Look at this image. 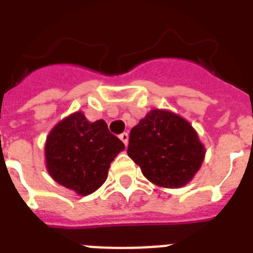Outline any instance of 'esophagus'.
I'll return each instance as SVG.
<instances>
[{"mask_svg":"<svg viewBox=\"0 0 253 253\" xmlns=\"http://www.w3.org/2000/svg\"><path fill=\"white\" fill-rule=\"evenodd\" d=\"M119 138H121V140L125 143V146H127V143H128V134H127V132H123V134L119 135Z\"/></svg>","mask_w":253,"mask_h":253,"instance_id":"esophagus-1","label":"esophagus"}]
</instances>
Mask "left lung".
<instances>
[{"instance_id": "obj_1", "label": "left lung", "mask_w": 253, "mask_h": 253, "mask_svg": "<svg viewBox=\"0 0 253 253\" xmlns=\"http://www.w3.org/2000/svg\"><path fill=\"white\" fill-rule=\"evenodd\" d=\"M127 154L151 182L180 188L198 172L205 148L189 122L156 109L132 127Z\"/></svg>"}]
</instances>
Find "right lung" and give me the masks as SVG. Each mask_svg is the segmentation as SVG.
Instances as JSON below:
<instances>
[{"label": "right lung", "instance_id": "1", "mask_svg": "<svg viewBox=\"0 0 253 253\" xmlns=\"http://www.w3.org/2000/svg\"><path fill=\"white\" fill-rule=\"evenodd\" d=\"M123 148V142L111 134L105 121L89 122L83 113H75L49 132L47 169L56 182L87 196L105 182L110 163Z\"/></svg>", "mask_w": 253, "mask_h": 253}]
</instances>
